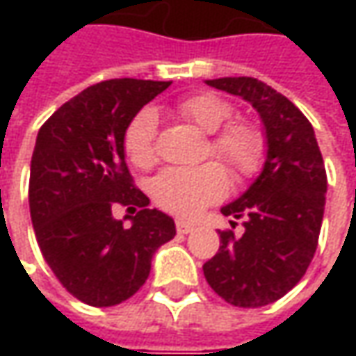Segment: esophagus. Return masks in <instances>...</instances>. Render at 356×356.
Instances as JSON below:
<instances>
[{"label":"esophagus","instance_id":"1","mask_svg":"<svg viewBox=\"0 0 356 356\" xmlns=\"http://www.w3.org/2000/svg\"><path fill=\"white\" fill-rule=\"evenodd\" d=\"M192 229H194V226H192L190 222H184V220H176V232H178V234L186 236V234H190Z\"/></svg>","mask_w":356,"mask_h":356}]
</instances>
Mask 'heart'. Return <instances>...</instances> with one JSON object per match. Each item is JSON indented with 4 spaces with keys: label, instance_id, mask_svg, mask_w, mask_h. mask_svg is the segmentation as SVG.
Masks as SVG:
<instances>
[{
    "label": "heart",
    "instance_id": "heart-1",
    "mask_svg": "<svg viewBox=\"0 0 356 356\" xmlns=\"http://www.w3.org/2000/svg\"><path fill=\"white\" fill-rule=\"evenodd\" d=\"M178 113L212 134L206 154L226 164L227 170L243 182L257 176L267 158V140L264 130L250 120H232L236 117L234 104L202 92L178 103ZM158 118L152 111H140L129 122L122 136V150L136 168H150L156 162ZM229 190V176L219 162H208L196 168H166L152 180L150 194L160 210L190 218L206 206L222 200Z\"/></svg>",
    "mask_w": 356,
    "mask_h": 356
}]
</instances>
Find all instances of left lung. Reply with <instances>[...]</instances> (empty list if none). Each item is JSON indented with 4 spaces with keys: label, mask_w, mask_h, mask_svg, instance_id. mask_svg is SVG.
Returning a JSON list of instances; mask_svg holds the SVG:
<instances>
[{
    "label": "left lung",
    "mask_w": 356,
    "mask_h": 356,
    "mask_svg": "<svg viewBox=\"0 0 356 356\" xmlns=\"http://www.w3.org/2000/svg\"><path fill=\"white\" fill-rule=\"evenodd\" d=\"M206 83L252 103L266 127L267 158L250 190L222 208L224 216L243 220V234L218 232L222 245L204 264V275L227 303L264 307L293 289L315 255L325 212V162L311 122L287 97L253 76Z\"/></svg>",
    "instance_id": "8db88e82"
}]
</instances>
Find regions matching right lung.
Segmentation results:
<instances>
[{"label":"right lung","mask_w":356,"mask_h":356,"mask_svg":"<svg viewBox=\"0 0 356 356\" xmlns=\"http://www.w3.org/2000/svg\"><path fill=\"white\" fill-rule=\"evenodd\" d=\"M168 81L111 79L59 106L39 129L31 156L29 210L35 238L61 285L92 307H113L148 280L158 248L176 236L174 220L150 210L122 150L129 122ZM134 205L122 228L112 206Z\"/></svg>","instance_id":"1"}]
</instances>
